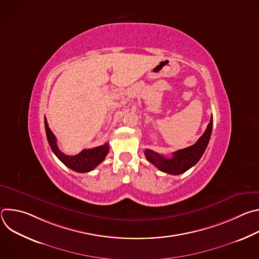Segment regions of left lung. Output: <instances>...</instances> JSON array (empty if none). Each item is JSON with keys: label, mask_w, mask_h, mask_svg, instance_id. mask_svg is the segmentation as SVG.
<instances>
[{"label": "left lung", "mask_w": 259, "mask_h": 259, "mask_svg": "<svg viewBox=\"0 0 259 259\" xmlns=\"http://www.w3.org/2000/svg\"><path fill=\"white\" fill-rule=\"evenodd\" d=\"M213 127V117H211L210 123L207 126L204 134L198 139V141L186 149H182L173 153L172 158L168 159L164 156L155 153L152 150H145L144 155L147 161H150L153 165H155L159 170L172 174L178 175L186 172L193 166H195L201 157L203 156L206 147L209 143L211 133Z\"/></svg>", "instance_id": "1"}]
</instances>
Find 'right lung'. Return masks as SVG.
Instances as JSON below:
<instances>
[{
    "label": "right lung",
    "instance_id": "add662e5",
    "mask_svg": "<svg viewBox=\"0 0 259 259\" xmlns=\"http://www.w3.org/2000/svg\"><path fill=\"white\" fill-rule=\"evenodd\" d=\"M45 130H46V136L52 152L66 167L76 172L86 173V172L92 171L105 159L108 153V143H104L103 145L93 147V149L83 150L80 154L76 156L64 155L58 149L56 137L53 134V132L50 130L46 117H45Z\"/></svg>",
    "mask_w": 259,
    "mask_h": 259
}]
</instances>
